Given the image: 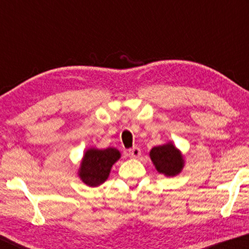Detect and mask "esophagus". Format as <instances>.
<instances>
[{"instance_id":"34e87169","label":"esophagus","mask_w":249,"mask_h":249,"mask_svg":"<svg viewBox=\"0 0 249 249\" xmlns=\"http://www.w3.org/2000/svg\"><path fill=\"white\" fill-rule=\"evenodd\" d=\"M128 155L130 156L131 159H138L139 156H141V149H139L138 147H134V148L129 149Z\"/></svg>"}]
</instances>
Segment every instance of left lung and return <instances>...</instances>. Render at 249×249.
<instances>
[{
    "label": "left lung",
    "instance_id": "left-lung-1",
    "mask_svg": "<svg viewBox=\"0 0 249 249\" xmlns=\"http://www.w3.org/2000/svg\"><path fill=\"white\" fill-rule=\"evenodd\" d=\"M149 158L156 171L165 177L179 175L185 166V159H183L182 153L173 145L172 142L153 147L149 151Z\"/></svg>",
    "mask_w": 249,
    "mask_h": 249
}]
</instances>
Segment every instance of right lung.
I'll return each instance as SVG.
<instances>
[{
  "mask_svg": "<svg viewBox=\"0 0 249 249\" xmlns=\"http://www.w3.org/2000/svg\"><path fill=\"white\" fill-rule=\"evenodd\" d=\"M120 158V151L114 147L88 148L80 161L78 177L85 185L89 187L100 186L107 181L112 166Z\"/></svg>",
  "mask_w": 249,
  "mask_h": 249,
  "instance_id": "right-lung-1",
  "label": "right lung"
}]
</instances>
